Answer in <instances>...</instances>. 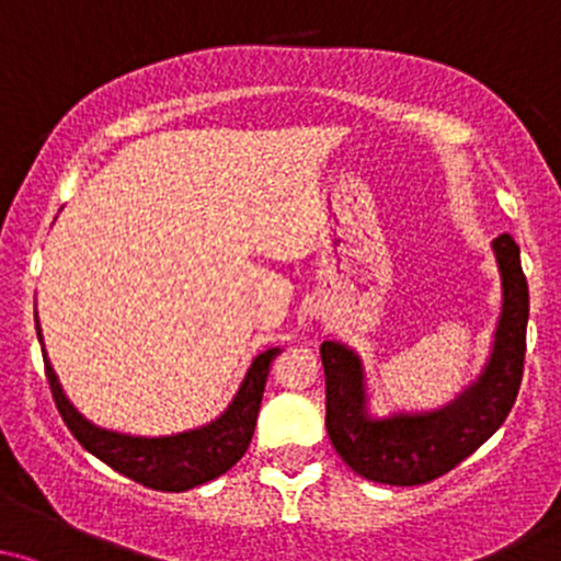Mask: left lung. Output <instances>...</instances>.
I'll list each match as a JSON object with an SVG mask.
<instances>
[{
    "instance_id": "8db88e82",
    "label": "left lung",
    "mask_w": 561,
    "mask_h": 561,
    "mask_svg": "<svg viewBox=\"0 0 561 561\" xmlns=\"http://www.w3.org/2000/svg\"><path fill=\"white\" fill-rule=\"evenodd\" d=\"M502 280V313L492 356L451 405L432 413H367L365 367L348 345L321 343L327 375V432L334 451L362 478L389 486H421L446 476L502 426L516 402L527 354L529 288L511 234L492 242Z\"/></svg>"
}]
</instances>
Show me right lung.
<instances>
[{
    "instance_id": "right-lung-1",
    "label": "right lung",
    "mask_w": 561,
    "mask_h": 561,
    "mask_svg": "<svg viewBox=\"0 0 561 561\" xmlns=\"http://www.w3.org/2000/svg\"><path fill=\"white\" fill-rule=\"evenodd\" d=\"M37 337L43 343L39 321ZM278 354L280 348H267L251 362L232 405L224 410L216 421H210V424L199 426V430L181 432V435L135 437L102 430V426L91 424L85 415H80L72 402L67 400L65 391H61L59 378H56L48 354L43 348L50 394H54L56 408H59L61 419H65L75 440L85 451L94 454L96 459L113 467L115 472L142 483V486L156 489V492H188V489L202 486V483L224 476L229 467L238 465L242 454L251 446L270 365H273Z\"/></svg>"
}]
</instances>
